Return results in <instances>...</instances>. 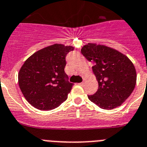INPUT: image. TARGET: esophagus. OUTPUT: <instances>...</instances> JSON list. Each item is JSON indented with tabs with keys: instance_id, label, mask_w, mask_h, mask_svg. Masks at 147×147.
Returning a JSON list of instances; mask_svg holds the SVG:
<instances>
[{
	"instance_id": "34e87169",
	"label": "esophagus",
	"mask_w": 147,
	"mask_h": 147,
	"mask_svg": "<svg viewBox=\"0 0 147 147\" xmlns=\"http://www.w3.org/2000/svg\"><path fill=\"white\" fill-rule=\"evenodd\" d=\"M79 85L80 86H83L84 85V82H82V83H78Z\"/></svg>"
}]
</instances>
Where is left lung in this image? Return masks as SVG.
<instances>
[{
    "label": "left lung",
    "instance_id": "left-lung-1",
    "mask_svg": "<svg viewBox=\"0 0 147 147\" xmlns=\"http://www.w3.org/2000/svg\"><path fill=\"white\" fill-rule=\"evenodd\" d=\"M81 53L94 63L92 69L99 84L96 93L88 95V98L102 109L121 105L136 83V69L131 61L114 49L92 43L83 46Z\"/></svg>",
    "mask_w": 147,
    "mask_h": 147
}]
</instances>
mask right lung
I'll list each match as a JSON object with an SVG mask.
<instances>
[{"instance_id":"1","label":"right lung","mask_w":147,"mask_h":147,"mask_svg":"<svg viewBox=\"0 0 147 147\" xmlns=\"http://www.w3.org/2000/svg\"><path fill=\"white\" fill-rule=\"evenodd\" d=\"M73 47L55 44L36 52L25 61L18 75L21 92L34 108L50 111L67 99L73 83L64 72L66 56Z\"/></svg>"}]
</instances>
